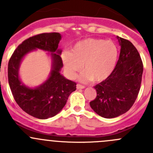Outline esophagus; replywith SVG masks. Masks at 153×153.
<instances>
[{
	"label": "esophagus",
	"instance_id": "34e87169",
	"mask_svg": "<svg viewBox=\"0 0 153 153\" xmlns=\"http://www.w3.org/2000/svg\"><path fill=\"white\" fill-rule=\"evenodd\" d=\"M85 86H82V85H76V88L78 90H80V89H85Z\"/></svg>",
	"mask_w": 153,
	"mask_h": 153
}]
</instances>
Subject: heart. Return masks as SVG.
<instances>
[{
	"label": "heart",
	"instance_id": "1",
	"mask_svg": "<svg viewBox=\"0 0 153 153\" xmlns=\"http://www.w3.org/2000/svg\"><path fill=\"white\" fill-rule=\"evenodd\" d=\"M118 51L115 43L100 38H86L78 41L62 54V60L70 77L82 67L85 72L80 80L101 82L110 76L118 61Z\"/></svg>",
	"mask_w": 153,
	"mask_h": 153
}]
</instances>
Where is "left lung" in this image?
<instances>
[{"label":"left lung","instance_id":"8db88e82","mask_svg":"<svg viewBox=\"0 0 153 153\" xmlns=\"http://www.w3.org/2000/svg\"><path fill=\"white\" fill-rule=\"evenodd\" d=\"M121 47L119 59L110 76L94 86L97 97L91 109L105 118L128 112L134 103L142 80L143 66L140 56L131 41L116 36Z\"/></svg>","mask_w":153,"mask_h":153}]
</instances>
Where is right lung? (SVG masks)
<instances>
[{
  "mask_svg": "<svg viewBox=\"0 0 153 153\" xmlns=\"http://www.w3.org/2000/svg\"><path fill=\"white\" fill-rule=\"evenodd\" d=\"M62 35L58 32L31 37L17 47L8 63V81L16 103L26 113L39 119L55 116L65 106L68 97L76 90V83L60 73L63 64L58 44ZM41 49L51 56V70L42 84L32 88L25 85L19 76V68L25 56Z\"/></svg>",
  "mask_w": 153,
  "mask_h": 153,
  "instance_id": "obj_1",
  "label": "right lung"
}]
</instances>
